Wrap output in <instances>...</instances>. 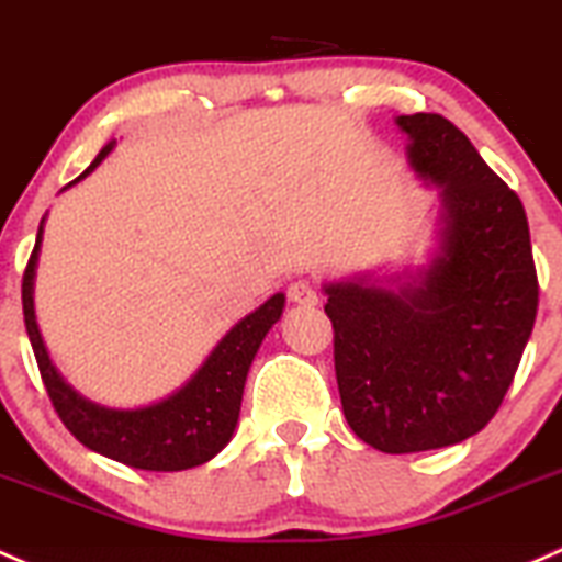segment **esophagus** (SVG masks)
Listing matches in <instances>:
<instances>
[{
    "label": "esophagus",
    "instance_id": "esophagus-1",
    "mask_svg": "<svg viewBox=\"0 0 562 562\" xmlns=\"http://www.w3.org/2000/svg\"><path fill=\"white\" fill-rule=\"evenodd\" d=\"M288 299H291L293 304H301V306H315L317 301H321L317 299L315 288H312L306 280L291 282V288H288Z\"/></svg>",
    "mask_w": 562,
    "mask_h": 562
}]
</instances>
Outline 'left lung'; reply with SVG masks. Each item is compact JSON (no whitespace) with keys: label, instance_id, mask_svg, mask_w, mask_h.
I'll use <instances>...</instances> for the list:
<instances>
[{"label":"left lung","instance_id":"obj_1","mask_svg":"<svg viewBox=\"0 0 562 562\" xmlns=\"http://www.w3.org/2000/svg\"><path fill=\"white\" fill-rule=\"evenodd\" d=\"M406 158L439 188L415 274L326 282L341 409L358 439L404 454L460 445L493 420L539 310L522 202L436 112L398 115Z\"/></svg>","mask_w":562,"mask_h":562}]
</instances>
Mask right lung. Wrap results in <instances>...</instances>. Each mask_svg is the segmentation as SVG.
Here are the masks:
<instances>
[{"instance_id": "add662e5", "label": "right lung", "mask_w": 562, "mask_h": 562, "mask_svg": "<svg viewBox=\"0 0 562 562\" xmlns=\"http://www.w3.org/2000/svg\"><path fill=\"white\" fill-rule=\"evenodd\" d=\"M112 147H115V139L108 142L91 167L67 188L91 175L110 156ZM45 217L40 223L34 252L23 274V323H26L29 341H32L53 409L58 412L69 434L88 450L142 471H186L215 458L232 441L236 423H239L247 371L266 334L282 317L285 293L266 299L256 312L245 315L232 330H226V336L212 347L204 363L167 398L134 406V409H112L80 395L47 356L37 315H34V277H37Z\"/></svg>"}]
</instances>
